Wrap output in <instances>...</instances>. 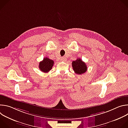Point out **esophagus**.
Wrapping results in <instances>:
<instances>
[{
  "instance_id": "1",
  "label": "esophagus",
  "mask_w": 128,
  "mask_h": 128,
  "mask_svg": "<svg viewBox=\"0 0 128 128\" xmlns=\"http://www.w3.org/2000/svg\"><path fill=\"white\" fill-rule=\"evenodd\" d=\"M61 60H62V61H66V57H62L61 58Z\"/></svg>"
}]
</instances>
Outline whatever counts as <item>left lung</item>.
Returning a JSON list of instances; mask_svg holds the SVG:
<instances>
[{"mask_svg":"<svg viewBox=\"0 0 128 128\" xmlns=\"http://www.w3.org/2000/svg\"><path fill=\"white\" fill-rule=\"evenodd\" d=\"M72 66L74 71L78 74H83L87 70V66L86 63L80 58L73 61Z\"/></svg>","mask_w":128,"mask_h":128,"instance_id":"left-lung-1","label":"left lung"}]
</instances>
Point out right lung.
Here are the masks:
<instances>
[{
    "mask_svg": "<svg viewBox=\"0 0 128 128\" xmlns=\"http://www.w3.org/2000/svg\"><path fill=\"white\" fill-rule=\"evenodd\" d=\"M54 63V62L53 60H50L47 57L44 58L39 64L40 69L43 72L47 73L52 69Z\"/></svg>",
    "mask_w": 128,
    "mask_h": 128,
    "instance_id": "obj_1",
    "label": "right lung"
}]
</instances>
